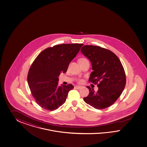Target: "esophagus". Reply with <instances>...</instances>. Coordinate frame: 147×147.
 I'll return each mask as SVG.
<instances>
[{"label":"esophagus","instance_id":"esophagus-1","mask_svg":"<svg viewBox=\"0 0 147 147\" xmlns=\"http://www.w3.org/2000/svg\"><path fill=\"white\" fill-rule=\"evenodd\" d=\"M75 88H76V89H80L82 88V86H75Z\"/></svg>","mask_w":147,"mask_h":147}]
</instances>
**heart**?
Segmentation results:
<instances>
[{"label": "heart", "instance_id": "heart-1", "mask_svg": "<svg viewBox=\"0 0 147 147\" xmlns=\"http://www.w3.org/2000/svg\"><path fill=\"white\" fill-rule=\"evenodd\" d=\"M86 60V59H85V58H81V59H80V60ZM82 81H83L82 80H79V83L82 82Z\"/></svg>", "mask_w": 147, "mask_h": 147}]
</instances>
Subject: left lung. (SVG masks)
I'll list each match as a JSON object with an SVG mask.
<instances>
[{"instance_id": "1", "label": "left lung", "mask_w": 147, "mask_h": 147, "mask_svg": "<svg viewBox=\"0 0 147 147\" xmlns=\"http://www.w3.org/2000/svg\"><path fill=\"white\" fill-rule=\"evenodd\" d=\"M81 52L92 63L93 71L89 81L98 84V88L95 92L93 88L87 86L89 95L84 100L94 108H107L115 102L124 90L126 77L123 67L115 54L100 46L85 45Z\"/></svg>"}]
</instances>
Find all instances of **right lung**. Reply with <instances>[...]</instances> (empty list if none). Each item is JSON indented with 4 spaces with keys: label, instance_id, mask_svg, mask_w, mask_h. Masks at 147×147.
Here are the masks:
<instances>
[{
    "label": "right lung",
    "instance_id": "right-lung-1",
    "mask_svg": "<svg viewBox=\"0 0 147 147\" xmlns=\"http://www.w3.org/2000/svg\"><path fill=\"white\" fill-rule=\"evenodd\" d=\"M82 44H63L46 49L32 63L27 82L32 96L40 107L50 111L65 102L71 84L58 86L59 76L66 73Z\"/></svg>",
    "mask_w": 147,
    "mask_h": 147
}]
</instances>
